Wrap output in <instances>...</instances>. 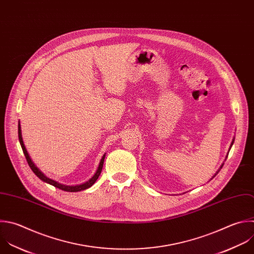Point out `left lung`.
<instances>
[{"label":"left lung","instance_id":"8db88e82","mask_svg":"<svg viewBox=\"0 0 254 254\" xmlns=\"http://www.w3.org/2000/svg\"><path fill=\"white\" fill-rule=\"evenodd\" d=\"M232 143H233V141H232ZM232 143H231V144H232ZM222 165H223V164H222ZM222 165H221V167H222ZM221 167H220V168H221ZM219 171H220V170H219ZM219 171H218V172H219ZM218 172H217V173H216V174H215V176H216V175H217V174H218ZM215 176H214V177H215Z\"/></svg>","mask_w":254,"mask_h":254}]
</instances>
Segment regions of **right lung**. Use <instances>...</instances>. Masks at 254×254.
<instances>
[{"label":"right lung","mask_w":254,"mask_h":254,"mask_svg":"<svg viewBox=\"0 0 254 254\" xmlns=\"http://www.w3.org/2000/svg\"><path fill=\"white\" fill-rule=\"evenodd\" d=\"M19 140H20V143H21V146H22V149H23V151H24V154H25V156H26V159H27V161H28V164L30 165V167H31V170L34 172V174L40 179V180H42L43 182H45V183H48V184H50V185H52V186H54L55 188H58V189H60V190H64V191H69V192H76V191H80V190H87V189H89V188H91L95 183H96V181L99 179V177H100V175H101V173H102V170H103V165H104V160H105V156L106 155H104L103 157H102V159H101V162H100V164H99V167H98V171H97V173L95 174V176L89 181V182H87V183H84V184H82V185H79V186H74V187H71V186H64V185H61V184H59V183H57V182H55V181H53V180H51V179H49V178H47L46 176H44L39 170H38V167L34 164V162L32 161V159L30 158V156H29V154H28V152H27V150H26V147H25V145H24V142H23V138H22V134H21V127H20V124H19Z\"/></svg>","instance_id":"add662e5"}]
</instances>
